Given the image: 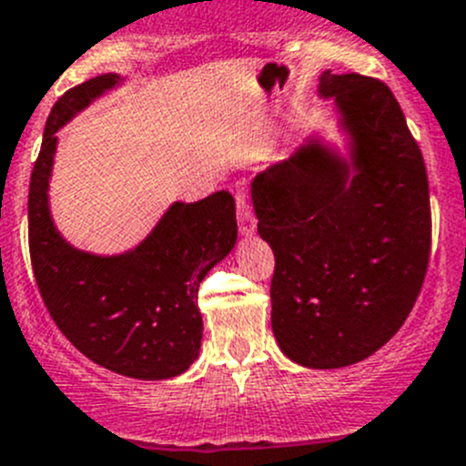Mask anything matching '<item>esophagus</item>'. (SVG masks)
Masks as SVG:
<instances>
[{
    "instance_id": "1",
    "label": "esophagus",
    "mask_w": 466,
    "mask_h": 466,
    "mask_svg": "<svg viewBox=\"0 0 466 466\" xmlns=\"http://www.w3.org/2000/svg\"><path fill=\"white\" fill-rule=\"evenodd\" d=\"M237 220H238V229H241L243 237H252L257 228V218L252 214V207L248 205L246 194L238 191L237 194Z\"/></svg>"
}]
</instances>
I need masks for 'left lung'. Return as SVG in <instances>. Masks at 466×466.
Segmentation results:
<instances>
[{
	"mask_svg": "<svg viewBox=\"0 0 466 466\" xmlns=\"http://www.w3.org/2000/svg\"><path fill=\"white\" fill-rule=\"evenodd\" d=\"M342 146L316 130L250 182L257 232L275 252L270 324L311 370L365 360L401 329L424 284L431 200L421 150L388 86L318 76Z\"/></svg>",
	"mask_w": 466,
	"mask_h": 466,
	"instance_id": "1",
	"label": "left lung"
}]
</instances>
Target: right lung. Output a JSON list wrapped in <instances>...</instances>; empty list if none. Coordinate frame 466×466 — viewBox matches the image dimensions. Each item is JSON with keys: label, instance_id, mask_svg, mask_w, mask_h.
I'll return each instance as SVG.
<instances>
[{"label": "right lung", "instance_id": "obj_1", "mask_svg": "<svg viewBox=\"0 0 466 466\" xmlns=\"http://www.w3.org/2000/svg\"><path fill=\"white\" fill-rule=\"evenodd\" d=\"M124 83L101 74L51 110L29 187L31 263L46 311L81 354L124 377L162 380L198 359V286L237 246V205L228 191L176 200L137 246L115 255L81 250L58 232L49 207L56 133Z\"/></svg>", "mask_w": 466, "mask_h": 466}]
</instances>
